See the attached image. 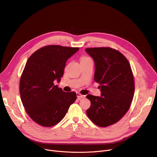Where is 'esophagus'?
I'll return each instance as SVG.
<instances>
[{
    "mask_svg": "<svg viewBox=\"0 0 157 157\" xmlns=\"http://www.w3.org/2000/svg\"><path fill=\"white\" fill-rule=\"evenodd\" d=\"M76 95H77V97H78V98L79 100H81V98H85V97H86V96H85V95H81V93H76Z\"/></svg>",
    "mask_w": 157,
    "mask_h": 157,
    "instance_id": "esophagus-1",
    "label": "esophagus"
}]
</instances>
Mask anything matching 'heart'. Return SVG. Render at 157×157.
Wrapping results in <instances>:
<instances>
[{
    "instance_id": "1",
    "label": "heart",
    "mask_w": 157,
    "mask_h": 157,
    "mask_svg": "<svg viewBox=\"0 0 157 157\" xmlns=\"http://www.w3.org/2000/svg\"><path fill=\"white\" fill-rule=\"evenodd\" d=\"M90 58L89 57H82L81 59V60H87V59H89Z\"/></svg>"
}]
</instances>
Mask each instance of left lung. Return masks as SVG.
Instances as JSON below:
<instances>
[{
  "instance_id": "8db88e82",
  "label": "left lung",
  "mask_w": 157,
  "mask_h": 157,
  "mask_svg": "<svg viewBox=\"0 0 157 157\" xmlns=\"http://www.w3.org/2000/svg\"><path fill=\"white\" fill-rule=\"evenodd\" d=\"M95 62L94 80L99 83L101 97L88 95V118L100 127L118 122L128 112L134 93L132 72L128 59L109 47L86 48Z\"/></svg>"
}]
</instances>
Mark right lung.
I'll use <instances>...</instances> for the list:
<instances>
[{
  "instance_id": "1",
  "label": "right lung",
  "mask_w": 157,
  "mask_h": 157,
  "mask_svg": "<svg viewBox=\"0 0 157 157\" xmlns=\"http://www.w3.org/2000/svg\"><path fill=\"white\" fill-rule=\"evenodd\" d=\"M78 50L48 45L28 59L20 79L21 99L29 116L40 126L51 127L59 123L75 101V92H64L54 82H60L67 59Z\"/></svg>"
}]
</instances>
